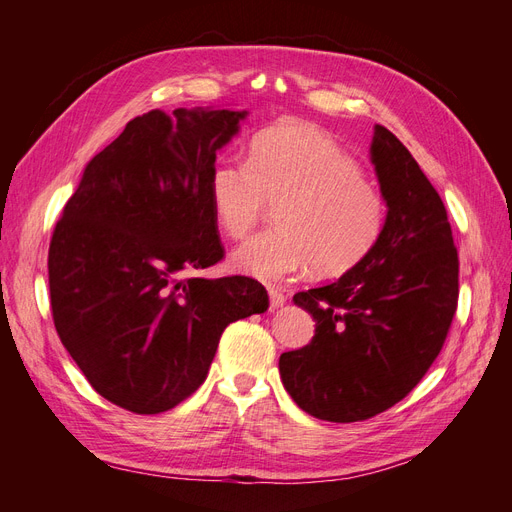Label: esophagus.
I'll return each mask as SVG.
<instances>
[{"label":"esophagus","instance_id":"esophagus-1","mask_svg":"<svg viewBox=\"0 0 512 512\" xmlns=\"http://www.w3.org/2000/svg\"><path fill=\"white\" fill-rule=\"evenodd\" d=\"M269 301H271V305H273V307H280V305H284V301H286L284 292H282V290H277V288H269Z\"/></svg>","mask_w":512,"mask_h":512}]
</instances>
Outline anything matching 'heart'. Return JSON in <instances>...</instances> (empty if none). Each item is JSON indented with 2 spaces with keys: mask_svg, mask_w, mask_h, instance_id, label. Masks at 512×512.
<instances>
[{
  "mask_svg": "<svg viewBox=\"0 0 512 512\" xmlns=\"http://www.w3.org/2000/svg\"><path fill=\"white\" fill-rule=\"evenodd\" d=\"M209 198L232 239L250 235L280 205V228L232 254V267L262 282H284L309 267L318 275L346 273L374 250L386 224V198L359 162L309 126L258 134L247 162L220 158L209 170Z\"/></svg>",
  "mask_w": 512,
  "mask_h": 512,
  "instance_id": "obj_1",
  "label": "heart"
}]
</instances>
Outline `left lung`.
Returning <instances> with one entry per match:
<instances>
[{"label":"left lung","mask_w":512,"mask_h":512,"mask_svg":"<svg viewBox=\"0 0 512 512\" xmlns=\"http://www.w3.org/2000/svg\"><path fill=\"white\" fill-rule=\"evenodd\" d=\"M371 162L389 205L378 243L339 280L294 294L312 342L280 356L297 406L320 421H367L423 380L459 301V256L440 194L412 153L374 126Z\"/></svg>","instance_id":"left-lung-1"}]
</instances>
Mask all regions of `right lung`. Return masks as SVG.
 Segmentation results:
<instances>
[{
  "label": "right lung",
  "mask_w": 512,
  "mask_h": 512,
  "mask_svg": "<svg viewBox=\"0 0 512 512\" xmlns=\"http://www.w3.org/2000/svg\"><path fill=\"white\" fill-rule=\"evenodd\" d=\"M243 117H134L87 164L53 230L57 335L96 393L123 410L160 414L188 399L228 324L269 307L252 277L194 275L224 258L209 170Z\"/></svg>",
  "instance_id": "right-lung-1"
}]
</instances>
